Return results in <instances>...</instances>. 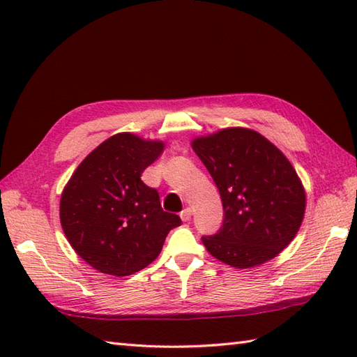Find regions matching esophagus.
I'll list each match as a JSON object with an SVG mask.
<instances>
[{
  "label": "esophagus",
  "mask_w": 357,
  "mask_h": 357,
  "mask_svg": "<svg viewBox=\"0 0 357 357\" xmlns=\"http://www.w3.org/2000/svg\"><path fill=\"white\" fill-rule=\"evenodd\" d=\"M192 215H193V211H192V208H184L183 211H181V219H183L184 222H187V221H190V218H192Z\"/></svg>",
  "instance_id": "34e87169"
}]
</instances>
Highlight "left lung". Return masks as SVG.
<instances>
[{
	"mask_svg": "<svg viewBox=\"0 0 357 357\" xmlns=\"http://www.w3.org/2000/svg\"><path fill=\"white\" fill-rule=\"evenodd\" d=\"M221 195L224 224L202 238L230 267L252 268L276 257L298 234L307 195L288 158L247 127H227L192 139Z\"/></svg>",
	"mask_w": 357,
	"mask_h": 357,
	"instance_id": "1",
	"label": "left lung"
}]
</instances>
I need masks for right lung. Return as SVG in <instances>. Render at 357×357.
<instances>
[{"label":"right lung","instance_id":"add662e5","mask_svg":"<svg viewBox=\"0 0 357 357\" xmlns=\"http://www.w3.org/2000/svg\"><path fill=\"white\" fill-rule=\"evenodd\" d=\"M164 141L121 132L82 159L59 201V221L81 259L104 275L128 276L161 253L165 236L181 225L159 195L141 181Z\"/></svg>","mask_w":357,"mask_h":357}]
</instances>
